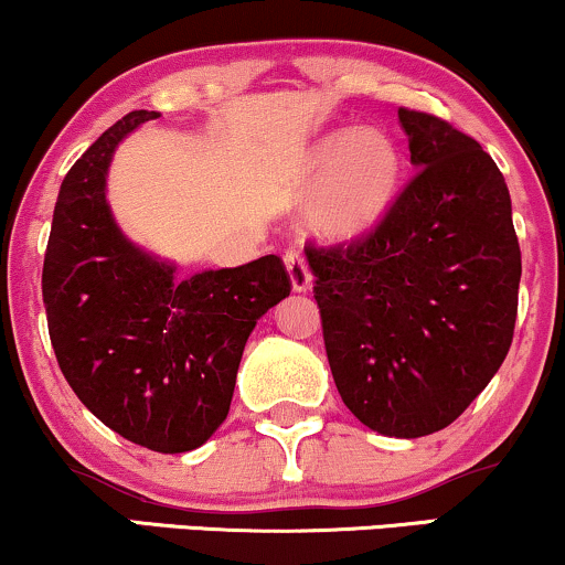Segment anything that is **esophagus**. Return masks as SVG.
Segmentation results:
<instances>
[{
  "mask_svg": "<svg viewBox=\"0 0 565 565\" xmlns=\"http://www.w3.org/2000/svg\"><path fill=\"white\" fill-rule=\"evenodd\" d=\"M284 263H287V270H289V278H291V287H295L297 291H305L310 289V265L308 260H305L302 249L297 247H289L287 255H284Z\"/></svg>",
  "mask_w": 565,
  "mask_h": 565,
  "instance_id": "34e87169",
  "label": "esophagus"
}]
</instances>
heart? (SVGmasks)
I'll return each mask as SVG.
<instances>
[{"instance_id": "1", "label": "heart", "mask_w": 565, "mask_h": 565, "mask_svg": "<svg viewBox=\"0 0 565 565\" xmlns=\"http://www.w3.org/2000/svg\"><path fill=\"white\" fill-rule=\"evenodd\" d=\"M399 152L382 131H348L329 139L312 158V183L321 189L316 226L337 239L363 234L390 207L399 183Z\"/></svg>"}]
</instances>
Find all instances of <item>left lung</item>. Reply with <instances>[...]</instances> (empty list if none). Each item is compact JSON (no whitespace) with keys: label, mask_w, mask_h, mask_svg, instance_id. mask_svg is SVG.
I'll return each mask as SVG.
<instances>
[{"label":"left lung","mask_w":565,"mask_h":565,"mask_svg":"<svg viewBox=\"0 0 565 565\" xmlns=\"http://www.w3.org/2000/svg\"><path fill=\"white\" fill-rule=\"evenodd\" d=\"M397 115L416 175L369 231L305 253L342 403L416 439L450 426L511 350L521 247L479 141L431 113Z\"/></svg>","instance_id":"obj_1"}]
</instances>
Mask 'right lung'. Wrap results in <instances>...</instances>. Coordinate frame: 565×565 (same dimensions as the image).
I'll use <instances>...</instances> for the list:
<instances>
[{
  "mask_svg": "<svg viewBox=\"0 0 565 565\" xmlns=\"http://www.w3.org/2000/svg\"><path fill=\"white\" fill-rule=\"evenodd\" d=\"M134 110L65 175L46 242L42 295L65 382L115 434L154 452H186L228 416L257 318L291 291L278 255L175 281L173 268L124 239L105 173Z\"/></svg>",
  "mask_w": 565,
  "mask_h": 565,
  "instance_id": "1",
  "label": "right lung"
}]
</instances>
